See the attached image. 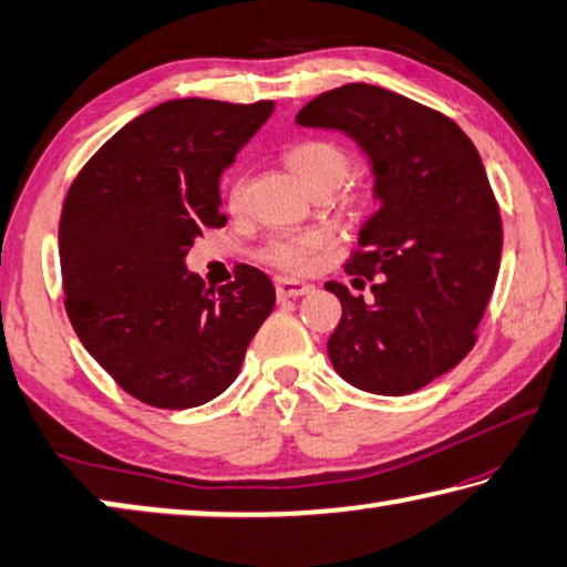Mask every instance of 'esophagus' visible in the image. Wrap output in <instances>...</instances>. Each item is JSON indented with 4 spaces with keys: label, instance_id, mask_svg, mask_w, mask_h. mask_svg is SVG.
Instances as JSON below:
<instances>
[{
    "label": "esophagus",
    "instance_id": "esophagus-1",
    "mask_svg": "<svg viewBox=\"0 0 567 567\" xmlns=\"http://www.w3.org/2000/svg\"><path fill=\"white\" fill-rule=\"evenodd\" d=\"M275 290H277V300H290V297H302L307 292H312V285L290 280V277H277Z\"/></svg>",
    "mask_w": 567,
    "mask_h": 567
}]
</instances>
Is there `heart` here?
<instances>
[{
	"label": "heart",
	"instance_id": "1",
	"mask_svg": "<svg viewBox=\"0 0 567 567\" xmlns=\"http://www.w3.org/2000/svg\"><path fill=\"white\" fill-rule=\"evenodd\" d=\"M287 167L295 177L312 192L338 189L350 175L352 157L340 142L334 140H300L285 150ZM245 197V177H237L229 187V207L239 209ZM372 203V187L354 185L342 192L340 209L344 213H362ZM330 247V237L324 233H300V235H272L260 249V260L285 272H310L318 265V257Z\"/></svg>",
	"mask_w": 567,
	"mask_h": 567
}]
</instances>
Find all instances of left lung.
<instances>
[{"mask_svg": "<svg viewBox=\"0 0 567 567\" xmlns=\"http://www.w3.org/2000/svg\"><path fill=\"white\" fill-rule=\"evenodd\" d=\"M302 127L342 130L368 152L380 209L344 262L332 368L372 395H410L473 350L501 270L503 219L483 159L443 112L375 84L322 92Z\"/></svg>", "mask_w": 567, "mask_h": 567, "instance_id": "1", "label": "left lung"}]
</instances>
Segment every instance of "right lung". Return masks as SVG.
<instances>
[{"label":"right lung","mask_w":567,"mask_h":567,"mask_svg":"<svg viewBox=\"0 0 567 567\" xmlns=\"http://www.w3.org/2000/svg\"><path fill=\"white\" fill-rule=\"evenodd\" d=\"M272 100H172L94 152L60 219L64 310L112 380L162 410L205 405L243 368L275 307L270 277L237 265L215 290L185 255L225 227L219 175L272 114Z\"/></svg>","instance_id":"right-lung-1"}]
</instances>
